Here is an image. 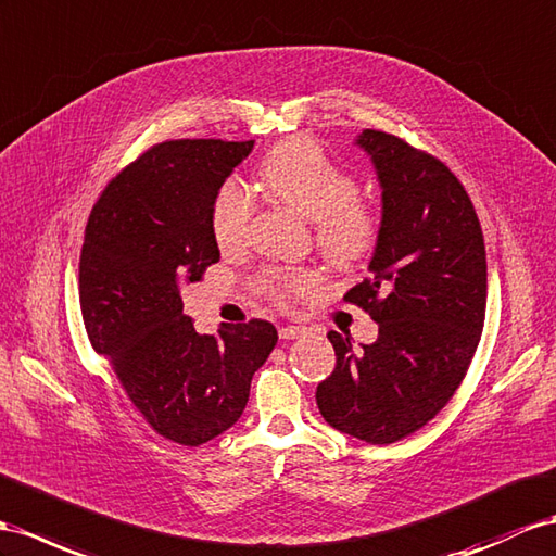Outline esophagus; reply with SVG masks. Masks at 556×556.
Wrapping results in <instances>:
<instances>
[{"mask_svg": "<svg viewBox=\"0 0 556 556\" xmlns=\"http://www.w3.org/2000/svg\"><path fill=\"white\" fill-rule=\"evenodd\" d=\"M307 329H305V326H281V329H279V338L281 340H293V338H301L303 333H305Z\"/></svg>", "mask_w": 556, "mask_h": 556, "instance_id": "obj_1", "label": "esophagus"}]
</instances>
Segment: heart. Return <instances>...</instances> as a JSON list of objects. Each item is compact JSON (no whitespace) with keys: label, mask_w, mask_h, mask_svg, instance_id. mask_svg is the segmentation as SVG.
Returning a JSON list of instances; mask_svg holds the SVG:
<instances>
[{"label":"heart","mask_w":556,"mask_h":556,"mask_svg":"<svg viewBox=\"0 0 556 556\" xmlns=\"http://www.w3.org/2000/svg\"><path fill=\"white\" fill-rule=\"evenodd\" d=\"M263 188L281 204L312 218L319 251L333 265L350 269L376 253L382 237L380 211L359 197V182L345 166L307 136L281 140L258 166ZM253 218V199L239 182L227 180L211 204V235L220 251L247 244ZM261 287L279 305L324 289L317 267L279 269L261 275Z\"/></svg>","instance_id":"obj_1"}]
</instances>
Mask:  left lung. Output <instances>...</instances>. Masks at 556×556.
<instances>
[{
  "mask_svg": "<svg viewBox=\"0 0 556 556\" xmlns=\"http://www.w3.org/2000/svg\"><path fill=\"white\" fill-rule=\"evenodd\" d=\"M382 185V237L371 275L345 303L378 321L371 345L329 331L333 374L317 406L336 430L366 444L418 432L467 374L486 317V247L472 199L434 154L400 136L364 129Z\"/></svg>",
  "mask_w": 556,
  "mask_h": 556,
  "instance_id": "obj_1",
  "label": "left lung"
}]
</instances>
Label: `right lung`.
Segmentation results:
<instances>
[{"instance_id":"right-lung-1","label":"right lung","mask_w":556,"mask_h":556,"mask_svg":"<svg viewBox=\"0 0 556 556\" xmlns=\"http://www.w3.org/2000/svg\"><path fill=\"white\" fill-rule=\"evenodd\" d=\"M253 140L156 142L112 178L79 253V307L91 348L156 434L206 444L244 414L251 378L277 345L265 319L197 333L178 281L220 261L211 204Z\"/></svg>"}]
</instances>
